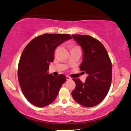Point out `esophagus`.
<instances>
[{
	"instance_id": "esophagus-1",
	"label": "esophagus",
	"mask_w": 131,
	"mask_h": 131,
	"mask_svg": "<svg viewBox=\"0 0 131 131\" xmlns=\"http://www.w3.org/2000/svg\"><path fill=\"white\" fill-rule=\"evenodd\" d=\"M66 78H67V81L71 80V78L70 77V76H66Z\"/></svg>"
}]
</instances>
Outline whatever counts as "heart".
<instances>
[{"label": "heart", "mask_w": 131, "mask_h": 131, "mask_svg": "<svg viewBox=\"0 0 131 131\" xmlns=\"http://www.w3.org/2000/svg\"><path fill=\"white\" fill-rule=\"evenodd\" d=\"M58 48H59V47H58V48H57V49H56V52L57 51V50H58ZM72 49H79V48L78 47V46H74V47H73V48H72Z\"/></svg>", "instance_id": "b5f03b06"}]
</instances>
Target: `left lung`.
Returning a JSON list of instances; mask_svg holds the SVG:
<instances>
[{"label": "left lung", "mask_w": 131, "mask_h": 131, "mask_svg": "<svg viewBox=\"0 0 131 131\" xmlns=\"http://www.w3.org/2000/svg\"><path fill=\"white\" fill-rule=\"evenodd\" d=\"M72 37L83 50L80 69L88 74L85 82L73 79L76 88L72 97L78 103L92 107L99 104L108 92L112 79V66L103 45L88 35L74 34Z\"/></svg>", "instance_id": "obj_1"}]
</instances>
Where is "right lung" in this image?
<instances>
[{
    "instance_id": "add662e5",
    "label": "right lung",
    "mask_w": 131,
    "mask_h": 131,
    "mask_svg": "<svg viewBox=\"0 0 131 131\" xmlns=\"http://www.w3.org/2000/svg\"><path fill=\"white\" fill-rule=\"evenodd\" d=\"M71 39L68 34H44L33 39L24 49L18 77L24 95L34 106L43 107L52 103L67 80L65 75L55 77L47 71L57 47Z\"/></svg>"
}]
</instances>
